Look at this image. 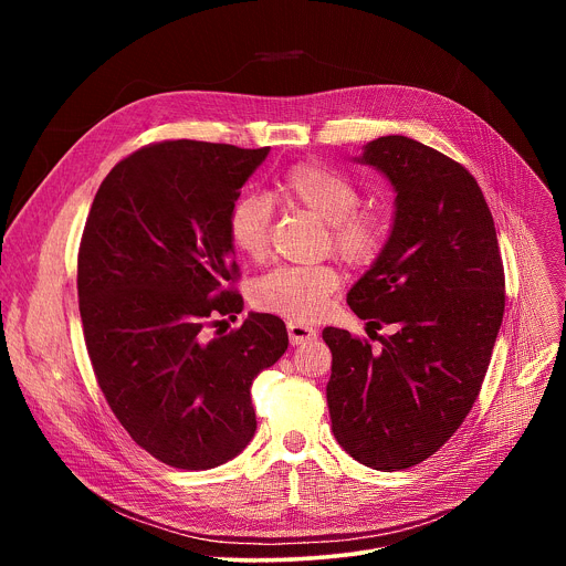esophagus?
<instances>
[{
	"mask_svg": "<svg viewBox=\"0 0 566 566\" xmlns=\"http://www.w3.org/2000/svg\"><path fill=\"white\" fill-rule=\"evenodd\" d=\"M286 329H289V338H291V345H306L311 340L317 338V332L308 325H302V322H286Z\"/></svg>",
	"mask_w": 566,
	"mask_h": 566,
	"instance_id": "1",
	"label": "esophagus"
}]
</instances>
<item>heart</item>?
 Segmentation results:
<instances>
[{
	"label": "heart",
	"instance_id": "obj_1",
	"mask_svg": "<svg viewBox=\"0 0 566 566\" xmlns=\"http://www.w3.org/2000/svg\"><path fill=\"white\" fill-rule=\"evenodd\" d=\"M277 197L304 208L329 223L332 247L354 264H371L387 239V223L374 210H358L360 195L340 172L319 164L289 168L275 188ZM271 208L255 195L239 197L228 212V237L232 249L251 260L264 258L269 249ZM340 286V273L329 264L280 266L255 282L253 300L260 308L286 315L295 322L315 319L329 306Z\"/></svg>",
	"mask_w": 566,
	"mask_h": 566
}]
</instances>
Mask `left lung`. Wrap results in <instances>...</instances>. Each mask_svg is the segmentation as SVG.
I'll use <instances>...</instances> for the list:
<instances>
[{"label": "left lung", "mask_w": 566, "mask_h": 566, "mask_svg": "<svg viewBox=\"0 0 566 566\" xmlns=\"http://www.w3.org/2000/svg\"><path fill=\"white\" fill-rule=\"evenodd\" d=\"M396 192L387 244L347 302L367 340L327 327V402L336 441L374 470L412 468L463 423L479 396L504 317L495 221L474 177L408 136H380L356 158Z\"/></svg>", "instance_id": "1"}]
</instances>
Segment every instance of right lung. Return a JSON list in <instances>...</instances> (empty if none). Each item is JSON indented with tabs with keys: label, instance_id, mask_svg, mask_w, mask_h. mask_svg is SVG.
<instances>
[{
	"label": "right lung",
	"instance_id": "right-lung-1",
	"mask_svg": "<svg viewBox=\"0 0 566 566\" xmlns=\"http://www.w3.org/2000/svg\"><path fill=\"white\" fill-rule=\"evenodd\" d=\"M271 147L164 140L101 184L77 253L87 352L112 412L158 461L208 470L249 446L255 376L289 347L284 322L244 308L228 212Z\"/></svg>",
	"mask_w": 566,
	"mask_h": 566
}]
</instances>
